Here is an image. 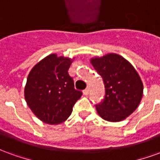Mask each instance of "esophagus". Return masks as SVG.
I'll use <instances>...</instances> for the list:
<instances>
[{"label":"esophagus","instance_id":"1","mask_svg":"<svg viewBox=\"0 0 160 160\" xmlns=\"http://www.w3.org/2000/svg\"><path fill=\"white\" fill-rule=\"evenodd\" d=\"M83 92L85 95H88V94H89V92H90V89H89V87H87V89H85V90L83 91Z\"/></svg>","mask_w":160,"mask_h":160}]
</instances>
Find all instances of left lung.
I'll use <instances>...</instances> for the list:
<instances>
[{
  "label": "left lung",
  "instance_id": "obj_1",
  "mask_svg": "<svg viewBox=\"0 0 160 160\" xmlns=\"http://www.w3.org/2000/svg\"><path fill=\"white\" fill-rule=\"evenodd\" d=\"M91 63L104 80L105 95L96 105L101 118L109 122H120L130 116L141 102L143 84L129 62L111 53L94 57Z\"/></svg>",
  "mask_w": 160,
  "mask_h": 160
}]
</instances>
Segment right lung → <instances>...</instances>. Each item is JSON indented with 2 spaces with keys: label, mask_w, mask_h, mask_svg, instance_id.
<instances>
[{
  "label": "right lung",
  "mask_w": 160,
  "mask_h": 160,
  "mask_svg": "<svg viewBox=\"0 0 160 160\" xmlns=\"http://www.w3.org/2000/svg\"><path fill=\"white\" fill-rule=\"evenodd\" d=\"M73 60L51 54L33 67L25 87V98L38 118L48 124L68 119L82 92L74 88L68 68Z\"/></svg>",
  "instance_id": "obj_1"
}]
</instances>
